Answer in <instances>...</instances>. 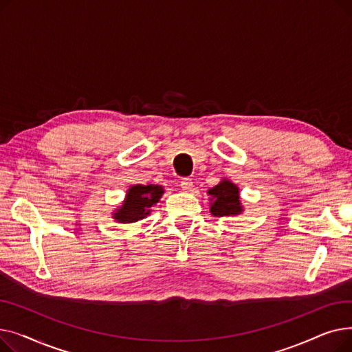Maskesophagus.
<instances>
[{"mask_svg":"<svg viewBox=\"0 0 352 352\" xmlns=\"http://www.w3.org/2000/svg\"><path fill=\"white\" fill-rule=\"evenodd\" d=\"M192 187H194V184H192V181L190 179V178H184L182 181H181V188L184 190V191H192Z\"/></svg>","mask_w":352,"mask_h":352,"instance_id":"1","label":"esophagus"}]
</instances>
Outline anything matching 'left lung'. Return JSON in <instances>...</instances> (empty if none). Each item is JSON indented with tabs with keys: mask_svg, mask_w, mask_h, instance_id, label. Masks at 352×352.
Masks as SVG:
<instances>
[{
	"mask_svg": "<svg viewBox=\"0 0 352 352\" xmlns=\"http://www.w3.org/2000/svg\"><path fill=\"white\" fill-rule=\"evenodd\" d=\"M210 211L215 217H234L244 212L239 199V188L232 181L223 178L215 187L208 190Z\"/></svg>",
	"mask_w": 352,
	"mask_h": 352,
	"instance_id": "8db88e82",
	"label": "left lung"
}]
</instances>
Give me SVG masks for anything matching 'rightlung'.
<instances>
[{
	"label": "right lung",
	"instance_id": "right-lung-1",
	"mask_svg": "<svg viewBox=\"0 0 352 352\" xmlns=\"http://www.w3.org/2000/svg\"><path fill=\"white\" fill-rule=\"evenodd\" d=\"M164 187L155 186V184L131 186L126 190L122 204L113 212V218L121 224L137 223V221L150 215L153 211L151 208L160 201Z\"/></svg>",
	"mask_w": 352,
	"mask_h": 352
}]
</instances>
